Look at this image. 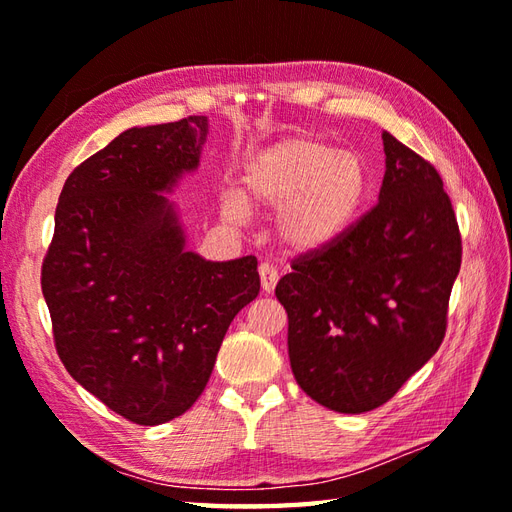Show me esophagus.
<instances>
[{
  "instance_id": "obj_1",
  "label": "esophagus",
  "mask_w": 512,
  "mask_h": 512,
  "mask_svg": "<svg viewBox=\"0 0 512 512\" xmlns=\"http://www.w3.org/2000/svg\"><path fill=\"white\" fill-rule=\"evenodd\" d=\"M259 279H262V290L266 292V295H270V292H273L275 286H277L279 275L270 264H262V266H259Z\"/></svg>"
}]
</instances>
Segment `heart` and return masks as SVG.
<instances>
[{
	"instance_id": "b5f03b06",
	"label": "heart",
	"mask_w": 512,
	"mask_h": 512,
	"mask_svg": "<svg viewBox=\"0 0 512 512\" xmlns=\"http://www.w3.org/2000/svg\"><path fill=\"white\" fill-rule=\"evenodd\" d=\"M369 187L372 171L358 151L314 136H290L246 162L242 191L224 195L222 215L237 224L244 206L279 209V242L297 255L321 253L356 226Z\"/></svg>"
}]
</instances>
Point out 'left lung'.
<instances>
[{
  "mask_svg": "<svg viewBox=\"0 0 512 512\" xmlns=\"http://www.w3.org/2000/svg\"><path fill=\"white\" fill-rule=\"evenodd\" d=\"M378 204L339 244L295 259L275 295L288 312V356L319 405H383L438 352L462 239L440 173L383 132Z\"/></svg>",
  "mask_w": 512,
  "mask_h": 512,
  "instance_id": "8db88e82",
  "label": "left lung"
}]
</instances>
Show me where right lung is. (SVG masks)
Segmentation results:
<instances>
[{
    "label": "right lung",
    "mask_w": 512,
    "mask_h": 512,
    "mask_svg": "<svg viewBox=\"0 0 512 512\" xmlns=\"http://www.w3.org/2000/svg\"><path fill=\"white\" fill-rule=\"evenodd\" d=\"M209 118L132 127L65 180L41 290L68 374L129 422L182 416L228 325L259 295L257 259L187 250L167 198L200 167Z\"/></svg>",
    "instance_id": "right-lung-1"
}]
</instances>
